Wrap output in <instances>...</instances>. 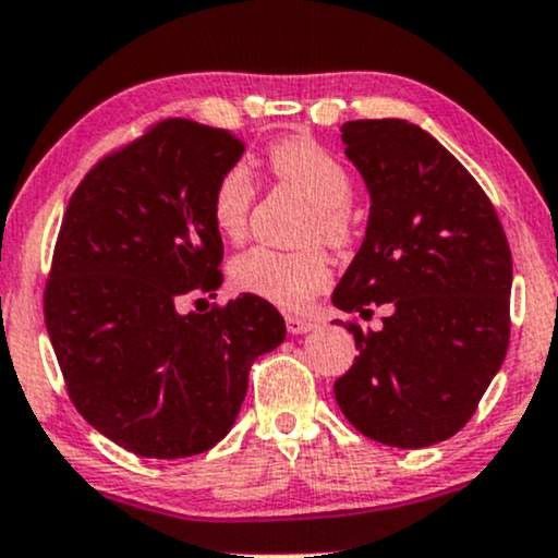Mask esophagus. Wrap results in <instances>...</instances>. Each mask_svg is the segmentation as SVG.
Segmentation results:
<instances>
[{
	"instance_id": "obj_1",
	"label": "esophagus",
	"mask_w": 558,
	"mask_h": 558,
	"mask_svg": "<svg viewBox=\"0 0 558 558\" xmlns=\"http://www.w3.org/2000/svg\"><path fill=\"white\" fill-rule=\"evenodd\" d=\"M287 331L290 333H307L316 329V320L305 318V316H287Z\"/></svg>"
}]
</instances>
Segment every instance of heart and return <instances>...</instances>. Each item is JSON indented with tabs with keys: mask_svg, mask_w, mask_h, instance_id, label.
Returning <instances> with one entry per match:
<instances>
[{
	"mask_svg": "<svg viewBox=\"0 0 558 558\" xmlns=\"http://www.w3.org/2000/svg\"><path fill=\"white\" fill-rule=\"evenodd\" d=\"M266 167L281 185L298 190L313 203L305 238H320L331 245H344L352 238V177L331 150L305 137H287L274 143L266 154ZM253 206V182L245 167H232L216 182L211 216L227 240H240L247 232ZM234 290L253 294L287 311L311 303L329 284L331 266L320 247L277 251L255 245L240 253L229 266Z\"/></svg>",
	"mask_w": 558,
	"mask_h": 558,
	"instance_id": "1",
	"label": "heart"
}]
</instances>
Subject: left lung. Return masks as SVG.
I'll return each mask as SVG.
<instances>
[{
    "mask_svg": "<svg viewBox=\"0 0 558 558\" xmlns=\"http://www.w3.org/2000/svg\"><path fill=\"white\" fill-rule=\"evenodd\" d=\"M342 143L371 214L331 303L389 316L381 331L350 324L360 355L333 397L363 436L423 449L473 417L507 357L512 253L488 195L423 128L344 122Z\"/></svg>",
    "mask_w": 558,
    "mask_h": 558,
    "instance_id": "left-lung-1",
    "label": "left lung"
}]
</instances>
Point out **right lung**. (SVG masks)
Segmentation results:
<instances>
[{
  "label": "right lung",
  "instance_id": "1",
  "mask_svg": "<svg viewBox=\"0 0 558 558\" xmlns=\"http://www.w3.org/2000/svg\"><path fill=\"white\" fill-rule=\"evenodd\" d=\"M242 150L225 130L167 120L98 161L64 211L46 331L77 412L137 457L219 444L251 363L287 337L277 307L253 294L208 313L177 307L221 287L211 201Z\"/></svg>",
  "mask_w": 558,
  "mask_h": 558
}]
</instances>
